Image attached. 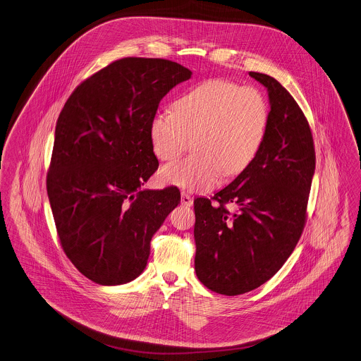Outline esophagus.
Segmentation results:
<instances>
[{
  "mask_svg": "<svg viewBox=\"0 0 361 361\" xmlns=\"http://www.w3.org/2000/svg\"><path fill=\"white\" fill-rule=\"evenodd\" d=\"M192 203H194V199H192L190 195L185 194V192H181V204L191 207Z\"/></svg>",
  "mask_w": 361,
  "mask_h": 361,
  "instance_id": "1",
  "label": "esophagus"
}]
</instances>
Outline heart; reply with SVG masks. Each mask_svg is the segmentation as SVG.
<instances>
[{
  "label": "heart",
  "mask_w": 361,
  "mask_h": 361,
  "mask_svg": "<svg viewBox=\"0 0 361 361\" xmlns=\"http://www.w3.org/2000/svg\"><path fill=\"white\" fill-rule=\"evenodd\" d=\"M268 104L251 86L210 80L184 93L174 112L154 115L149 137L161 161H173L191 144L190 157L162 167L164 184L190 192L216 187L222 174L236 176L249 167L267 132Z\"/></svg>",
  "instance_id": "1"
}]
</instances>
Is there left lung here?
<instances>
[{"mask_svg": "<svg viewBox=\"0 0 361 361\" xmlns=\"http://www.w3.org/2000/svg\"><path fill=\"white\" fill-rule=\"evenodd\" d=\"M249 75L269 97L262 144L249 167L214 195L216 203L194 200L195 272L224 295L259 287L287 261L304 231L316 165L312 132L297 102L275 78ZM228 202L233 212L224 207Z\"/></svg>", "mask_w": 361, "mask_h": 361, "instance_id": "1", "label": "left lung"}]
</instances>
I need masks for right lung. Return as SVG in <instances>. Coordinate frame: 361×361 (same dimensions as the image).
<instances>
[{
	"mask_svg": "<svg viewBox=\"0 0 361 361\" xmlns=\"http://www.w3.org/2000/svg\"><path fill=\"white\" fill-rule=\"evenodd\" d=\"M191 75L176 61L125 57L83 81L59 115L48 197L66 255L97 284L140 276L154 233L180 203L177 187L141 185L159 166L151 119Z\"/></svg>",
	"mask_w": 361,
	"mask_h": 361,
	"instance_id": "add662e5",
	"label": "right lung"
}]
</instances>
